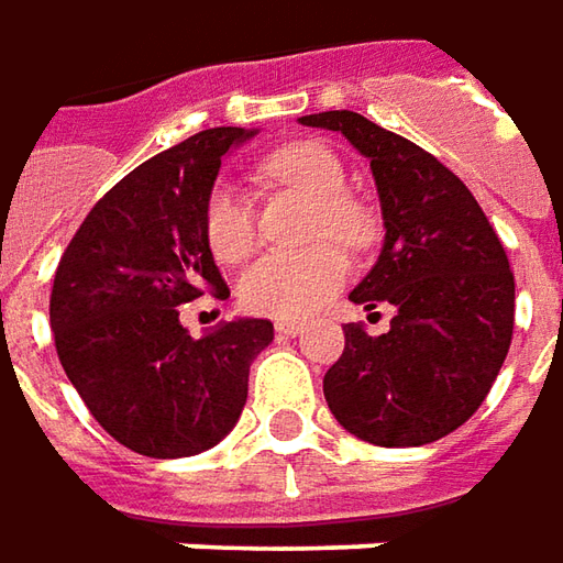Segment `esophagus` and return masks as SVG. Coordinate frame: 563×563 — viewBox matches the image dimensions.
<instances>
[{"label":"esophagus","instance_id":"obj_1","mask_svg":"<svg viewBox=\"0 0 563 563\" xmlns=\"http://www.w3.org/2000/svg\"><path fill=\"white\" fill-rule=\"evenodd\" d=\"M274 330H277L280 336H299L301 323L299 320H277V323H274Z\"/></svg>","mask_w":563,"mask_h":563}]
</instances>
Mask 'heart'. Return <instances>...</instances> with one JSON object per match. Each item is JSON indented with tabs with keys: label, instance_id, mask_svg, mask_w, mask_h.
I'll list each match as a JSON object with an SVG mask.
<instances>
[{
	"label": "heart",
	"instance_id": "1",
	"mask_svg": "<svg viewBox=\"0 0 563 563\" xmlns=\"http://www.w3.org/2000/svg\"><path fill=\"white\" fill-rule=\"evenodd\" d=\"M264 174L283 186L301 189L318 202L314 240L361 245L367 240V218L345 199V167L323 143H289L277 148ZM205 240L223 264L243 262L255 249V218L245 192L233 180H218L205 199ZM349 277V262L336 245L308 252H267L252 262L236 283L243 308L264 318L299 320L320 308Z\"/></svg>",
	"mask_w": 563,
	"mask_h": 563
}]
</instances>
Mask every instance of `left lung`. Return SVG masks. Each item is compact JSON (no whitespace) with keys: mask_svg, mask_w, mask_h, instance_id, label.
Masks as SVG:
<instances>
[{"mask_svg":"<svg viewBox=\"0 0 563 563\" xmlns=\"http://www.w3.org/2000/svg\"><path fill=\"white\" fill-rule=\"evenodd\" d=\"M305 126L336 130L371 162L383 249L349 292L396 318L379 336L345 323V349L323 377L333 417L383 449L455 433L489 396L514 333L508 255L471 189L411 140L355 111H320Z\"/></svg>","mask_w":563,"mask_h":563,"instance_id":"8db88e82","label":"left lung"}]
</instances>
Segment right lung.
Instances as JSON below:
<instances>
[{
  "label": "right lung",
  "instance_id": "obj_1",
  "mask_svg": "<svg viewBox=\"0 0 563 563\" xmlns=\"http://www.w3.org/2000/svg\"><path fill=\"white\" fill-rule=\"evenodd\" d=\"M258 130L214 126L130 170L65 249L49 299L55 349L108 437L148 457H189L243 415L249 367L274 340L262 318L221 320L199 340L180 305L227 299L205 240L221 158Z\"/></svg>",
  "mask_w": 563,
  "mask_h": 563
}]
</instances>
